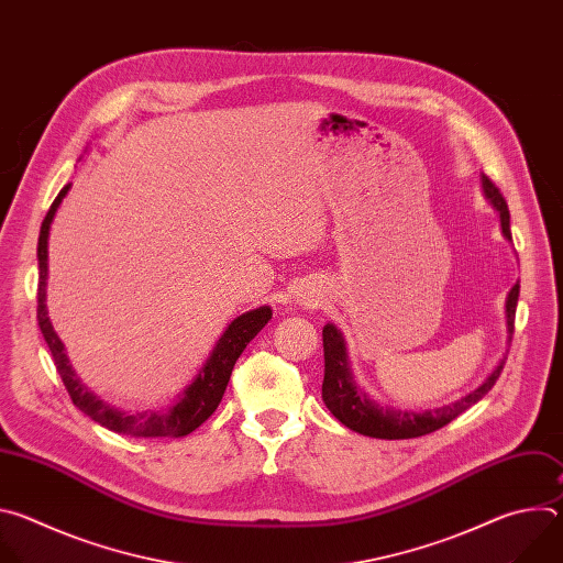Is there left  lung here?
Returning <instances> with one entry per match:
<instances>
[{"mask_svg": "<svg viewBox=\"0 0 563 563\" xmlns=\"http://www.w3.org/2000/svg\"><path fill=\"white\" fill-rule=\"evenodd\" d=\"M481 189H484L486 200L495 207L501 220V233L506 240H512L510 233V211L499 194V189L488 180V176H481ZM519 300V283L512 285L506 298V330L508 341L512 339L515 330V311ZM323 350H325V378H323V400L328 410L350 430L374 437V439H415L430 434L443 426H448L452 419H456L461 412L472 408L476 400L484 398L493 385L497 383L506 356L499 358L495 369L478 383L474 389H470L465 396L452 400L448 406L434 408V410H398L389 406H380L376 400L356 383L350 356H347V343L341 334V330L334 323H328L323 328Z\"/></svg>", "mask_w": 563, "mask_h": 563, "instance_id": "8db88e82", "label": "left lung"}]
</instances>
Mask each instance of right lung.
I'll list each match as a JSON object with an SVG mask.
<instances>
[{
	"label": "right lung",
	"instance_id": "1",
	"mask_svg": "<svg viewBox=\"0 0 563 563\" xmlns=\"http://www.w3.org/2000/svg\"><path fill=\"white\" fill-rule=\"evenodd\" d=\"M70 185H66L57 198L53 200L37 240V265H40V285H37V323L44 334V341L53 354L55 367L73 398V404L82 410L87 417H91L96 423L131 437H187L196 428H200L218 408L220 398L227 389L231 369L243 354V350L250 345V341L272 320V307L263 305L256 309H250L245 313L235 316L231 323L224 328L220 339L216 341L213 350L209 352L207 361L198 369V374L191 378V383L174 398V404L155 408V410H142L131 412L122 410L102 396H98L82 378L73 369L64 343L59 341L57 332L51 325L48 309H46V278H48V233L53 218L66 198Z\"/></svg>",
	"mask_w": 563,
	"mask_h": 563
}]
</instances>
